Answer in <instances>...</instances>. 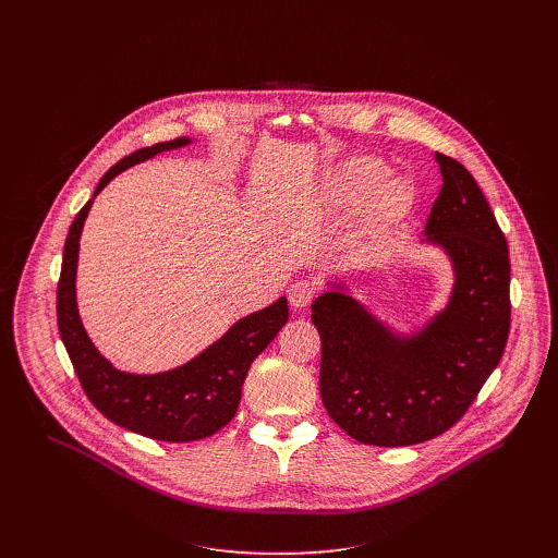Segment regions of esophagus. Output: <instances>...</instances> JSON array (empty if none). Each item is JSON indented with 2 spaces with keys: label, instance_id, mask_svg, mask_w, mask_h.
Segmentation results:
<instances>
[{
  "label": "esophagus",
  "instance_id": "34e87169",
  "mask_svg": "<svg viewBox=\"0 0 558 558\" xmlns=\"http://www.w3.org/2000/svg\"><path fill=\"white\" fill-rule=\"evenodd\" d=\"M315 298V287L306 280H298L289 287V302L293 308H306Z\"/></svg>",
  "mask_w": 558,
  "mask_h": 558
}]
</instances>
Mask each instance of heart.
Here are the masks:
<instances>
[{"instance_id": "obj_1", "label": "heart", "mask_w": 558, "mask_h": 558, "mask_svg": "<svg viewBox=\"0 0 558 558\" xmlns=\"http://www.w3.org/2000/svg\"><path fill=\"white\" fill-rule=\"evenodd\" d=\"M386 174H388V168L384 161H379V158H373V156L353 158V161H349L333 174L331 196L336 203H342V205L355 203L368 196L374 187L386 179ZM413 196L415 194L409 181L404 179L386 181L375 191L366 207V216H364L366 227L381 229L395 220H400L411 209Z\"/></svg>"}]
</instances>
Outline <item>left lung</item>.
<instances>
[{
    "mask_svg": "<svg viewBox=\"0 0 558 558\" xmlns=\"http://www.w3.org/2000/svg\"><path fill=\"white\" fill-rule=\"evenodd\" d=\"M435 158L444 185L424 233L452 263L446 308L417 333L400 336L340 284L311 304L325 409L368 446H413L452 428L497 368L510 333L506 235L472 174L446 154Z\"/></svg>",
    "mask_w": 558,
    "mask_h": 558,
    "instance_id": "left-lung-1",
    "label": "left lung"
}]
</instances>
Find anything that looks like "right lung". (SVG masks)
I'll return each mask as SVG.
<instances>
[{"label":"right lung","mask_w":558,"mask_h":558,"mask_svg":"<svg viewBox=\"0 0 558 558\" xmlns=\"http://www.w3.org/2000/svg\"><path fill=\"white\" fill-rule=\"evenodd\" d=\"M190 143V138L179 136L132 151L104 174L95 196L123 170L147 161L158 151ZM95 196L70 225L57 284V325L74 373L88 400L117 426L158 441L205 439L233 420L252 362L289 320L287 298H278L274 304L238 320L218 342L179 368L156 375L117 371L90 342L76 308L78 238Z\"/></svg>","instance_id":"1"}]
</instances>
